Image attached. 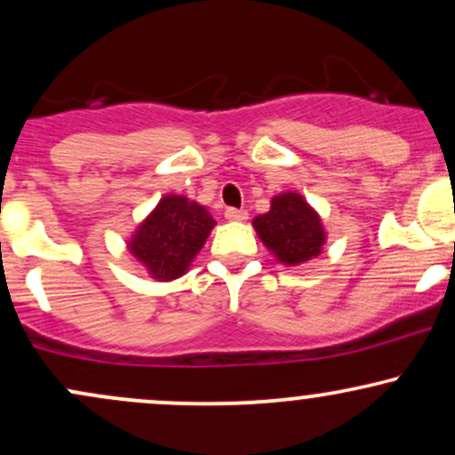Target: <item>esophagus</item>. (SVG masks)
Segmentation results:
<instances>
[{
  "label": "esophagus",
  "mask_w": 455,
  "mask_h": 455,
  "mask_svg": "<svg viewBox=\"0 0 455 455\" xmlns=\"http://www.w3.org/2000/svg\"><path fill=\"white\" fill-rule=\"evenodd\" d=\"M224 218H227V220H231V222H243V220H248V212L245 210H227L224 212Z\"/></svg>",
  "instance_id": "obj_1"
}]
</instances>
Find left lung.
I'll list each match as a JSON object with an SVG mask.
<instances>
[{"label":"left lung","instance_id":"left-lung-1","mask_svg":"<svg viewBox=\"0 0 455 455\" xmlns=\"http://www.w3.org/2000/svg\"><path fill=\"white\" fill-rule=\"evenodd\" d=\"M254 231L275 260L286 267L310 263L327 243L321 216L299 192H280L267 213L252 220Z\"/></svg>","mask_w":455,"mask_h":455}]
</instances>
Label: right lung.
<instances>
[{
  "label": "right lung",
  "instance_id": "1",
  "mask_svg": "<svg viewBox=\"0 0 455 455\" xmlns=\"http://www.w3.org/2000/svg\"><path fill=\"white\" fill-rule=\"evenodd\" d=\"M216 220L184 195H164L128 237V250L158 282L181 278L210 237Z\"/></svg>",
  "mask_w": 455,
  "mask_h": 455
}]
</instances>
